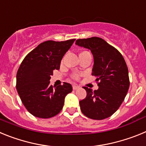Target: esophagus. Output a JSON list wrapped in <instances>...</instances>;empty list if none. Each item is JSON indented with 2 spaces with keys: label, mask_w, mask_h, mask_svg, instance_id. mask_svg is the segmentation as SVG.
<instances>
[{
  "label": "esophagus",
  "mask_w": 146,
  "mask_h": 146,
  "mask_svg": "<svg viewBox=\"0 0 146 146\" xmlns=\"http://www.w3.org/2000/svg\"><path fill=\"white\" fill-rule=\"evenodd\" d=\"M72 88H73V89H74V90H77V89L80 88V86H77V85H76V84H73L72 85Z\"/></svg>",
  "instance_id": "1"
}]
</instances>
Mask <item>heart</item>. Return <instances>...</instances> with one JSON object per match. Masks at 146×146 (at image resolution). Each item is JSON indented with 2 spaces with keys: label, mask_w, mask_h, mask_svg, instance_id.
Here are the masks:
<instances>
[{
  "label": "heart",
  "mask_w": 146,
  "mask_h": 146,
  "mask_svg": "<svg viewBox=\"0 0 146 146\" xmlns=\"http://www.w3.org/2000/svg\"><path fill=\"white\" fill-rule=\"evenodd\" d=\"M83 52H87V51H83V52H82L81 53H83ZM72 77L74 80H78L80 78V74H77V73H76V74H73L72 75Z\"/></svg>",
  "instance_id": "obj_1"
}]
</instances>
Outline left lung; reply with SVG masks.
Returning <instances> with one entry per match:
<instances>
[{"label":"left lung","instance_id":"1","mask_svg":"<svg viewBox=\"0 0 146 146\" xmlns=\"http://www.w3.org/2000/svg\"><path fill=\"white\" fill-rule=\"evenodd\" d=\"M76 44L89 49L94 58L92 75L96 76L98 90L83 87L87 92L80 101L82 113L94 120H102L116 112L129 88L128 68L117 49L99 37L80 38Z\"/></svg>","mask_w":146,"mask_h":146}]
</instances>
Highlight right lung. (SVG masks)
<instances>
[{"label": "right lung", "mask_w": 146, "mask_h": 146, "mask_svg": "<svg viewBox=\"0 0 146 146\" xmlns=\"http://www.w3.org/2000/svg\"><path fill=\"white\" fill-rule=\"evenodd\" d=\"M75 41H46L23 59L17 73L16 87L24 106L37 118H49L58 114L64 99L72 91V85L50 84L53 71L60 69V60Z\"/></svg>", "instance_id": "1"}]
</instances>
